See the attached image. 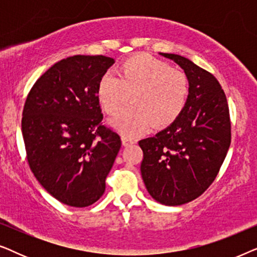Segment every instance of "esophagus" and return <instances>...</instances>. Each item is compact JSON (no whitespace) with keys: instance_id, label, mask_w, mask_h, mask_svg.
<instances>
[{"instance_id":"obj_1","label":"esophagus","mask_w":257,"mask_h":257,"mask_svg":"<svg viewBox=\"0 0 257 257\" xmlns=\"http://www.w3.org/2000/svg\"><path fill=\"white\" fill-rule=\"evenodd\" d=\"M121 143H122V145H124V146H128V145H131V144H133L135 142H133L131 138H128V137L122 136L121 137Z\"/></svg>"}]
</instances>
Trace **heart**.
Instances as JSON below:
<instances>
[{
	"instance_id": "heart-1",
	"label": "heart",
	"mask_w": 257,
	"mask_h": 257,
	"mask_svg": "<svg viewBox=\"0 0 257 257\" xmlns=\"http://www.w3.org/2000/svg\"><path fill=\"white\" fill-rule=\"evenodd\" d=\"M97 96L108 114L120 111L131 98L133 104L115 115L112 125L124 136L136 137L152 126L166 127L180 117L188 100L189 79L167 62L137 54L118 65L117 76L107 72L101 77Z\"/></svg>"
}]
</instances>
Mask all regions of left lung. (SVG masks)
Returning a JSON list of instances; mask_svg holds the SVG:
<instances>
[{
	"mask_svg": "<svg viewBox=\"0 0 257 257\" xmlns=\"http://www.w3.org/2000/svg\"><path fill=\"white\" fill-rule=\"evenodd\" d=\"M180 65L189 79L187 104L177 120L139 142L147 192L166 206L199 198L215 180L230 146L227 98L219 80L189 59L160 54Z\"/></svg>",
	"mask_w": 257,
	"mask_h": 257,
	"instance_id": "1",
	"label": "left lung"
}]
</instances>
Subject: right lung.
Segmentation results:
<instances>
[{"label":"right lung","instance_id":"add662e5","mask_svg":"<svg viewBox=\"0 0 257 257\" xmlns=\"http://www.w3.org/2000/svg\"><path fill=\"white\" fill-rule=\"evenodd\" d=\"M114 63L106 56H71L36 80L27 96L22 135L31 172L49 194L72 207L92 205L121 147L101 125L97 96L101 77Z\"/></svg>","mask_w":257,"mask_h":257}]
</instances>
